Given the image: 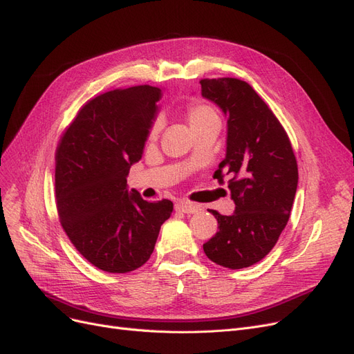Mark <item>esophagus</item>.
I'll list each match as a JSON object with an SVG mask.
<instances>
[{
  "instance_id": "34e87169",
  "label": "esophagus",
  "mask_w": 354,
  "mask_h": 354,
  "mask_svg": "<svg viewBox=\"0 0 354 354\" xmlns=\"http://www.w3.org/2000/svg\"><path fill=\"white\" fill-rule=\"evenodd\" d=\"M175 210L179 213L194 214V213H198V210H201V207L198 204H192L188 201H179L175 204Z\"/></svg>"
}]
</instances>
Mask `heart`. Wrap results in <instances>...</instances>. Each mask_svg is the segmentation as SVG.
<instances>
[{"label": "heart", "mask_w": 354, "mask_h": 354, "mask_svg": "<svg viewBox=\"0 0 354 354\" xmlns=\"http://www.w3.org/2000/svg\"><path fill=\"white\" fill-rule=\"evenodd\" d=\"M187 116H188L189 127L192 129V128H197L198 125L204 124L205 121L212 120V118H216L217 115H216V112L210 106H207V104L194 103V104H191V106L188 108ZM159 129H160V122L157 121L153 125V128H151V137H156L157 133H159Z\"/></svg>", "instance_id": "heart-1"}]
</instances>
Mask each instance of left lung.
<instances>
[{"instance_id":"8db88e82","label":"left lung","mask_w":354,"mask_h":354,"mask_svg":"<svg viewBox=\"0 0 354 354\" xmlns=\"http://www.w3.org/2000/svg\"><path fill=\"white\" fill-rule=\"evenodd\" d=\"M201 95L227 118L226 156L214 178L234 203L230 216L212 210L218 232L203 245L213 263L230 270L263 259L289 221L297 189V163L289 137L266 102L238 78L201 80Z\"/></svg>"}]
</instances>
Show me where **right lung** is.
<instances>
[{"instance_id":"obj_1","label":"right lung","mask_w":354,"mask_h":354,"mask_svg":"<svg viewBox=\"0 0 354 354\" xmlns=\"http://www.w3.org/2000/svg\"><path fill=\"white\" fill-rule=\"evenodd\" d=\"M162 90L136 86L90 100L57 149L55 191L61 225L88 263L129 272L149 261L169 200L149 203L128 192L129 167L140 162L159 112Z\"/></svg>"}]
</instances>
